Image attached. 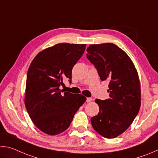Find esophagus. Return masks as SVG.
Instances as JSON below:
<instances>
[{"label":"esophagus","mask_w":158,"mask_h":158,"mask_svg":"<svg viewBox=\"0 0 158 158\" xmlns=\"http://www.w3.org/2000/svg\"><path fill=\"white\" fill-rule=\"evenodd\" d=\"M93 100V98H86V102H91Z\"/></svg>","instance_id":"1"}]
</instances>
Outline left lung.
<instances>
[{
  "mask_svg": "<svg viewBox=\"0 0 158 158\" xmlns=\"http://www.w3.org/2000/svg\"><path fill=\"white\" fill-rule=\"evenodd\" d=\"M86 57L97 69L102 81H109V98L96 99L100 110L90 119L99 135L113 139L124 132L132 124L141 105L138 73L130 57L116 44H91Z\"/></svg>",
  "mask_w": 158,
  "mask_h": 158,
  "instance_id": "1",
  "label": "left lung"
}]
</instances>
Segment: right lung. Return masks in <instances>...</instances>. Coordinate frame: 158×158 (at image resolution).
Returning a JSON list of instances; mask_svg holds the SVG:
<instances>
[{
  "mask_svg": "<svg viewBox=\"0 0 158 158\" xmlns=\"http://www.w3.org/2000/svg\"><path fill=\"white\" fill-rule=\"evenodd\" d=\"M85 44H57L42 51L29 67L25 105L33 123L42 132L56 135L68 128L74 114L86 100L64 92L63 79L72 82V70L84 54Z\"/></svg>",
  "mask_w": 158,
  "mask_h": 158,
  "instance_id": "add662e5",
  "label": "right lung"
}]
</instances>
